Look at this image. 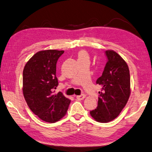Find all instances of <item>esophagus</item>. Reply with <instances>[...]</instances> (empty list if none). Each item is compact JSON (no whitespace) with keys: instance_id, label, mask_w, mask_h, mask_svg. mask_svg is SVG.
<instances>
[{"instance_id":"1","label":"esophagus","mask_w":152,"mask_h":152,"mask_svg":"<svg viewBox=\"0 0 152 152\" xmlns=\"http://www.w3.org/2000/svg\"><path fill=\"white\" fill-rule=\"evenodd\" d=\"M85 97H86V95L81 94V95H80V96H76V99H78V100H82Z\"/></svg>"}]
</instances>
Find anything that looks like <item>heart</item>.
I'll list each match as a JSON object with an SVG mask.
<instances>
[{
	"label": "heart",
	"mask_w": 152,
	"mask_h": 152,
	"mask_svg": "<svg viewBox=\"0 0 152 152\" xmlns=\"http://www.w3.org/2000/svg\"><path fill=\"white\" fill-rule=\"evenodd\" d=\"M78 56V59H82V58H87V59H88V58H89L88 52L86 51H85V50L80 51Z\"/></svg>",
	"instance_id": "b5f03b06"
}]
</instances>
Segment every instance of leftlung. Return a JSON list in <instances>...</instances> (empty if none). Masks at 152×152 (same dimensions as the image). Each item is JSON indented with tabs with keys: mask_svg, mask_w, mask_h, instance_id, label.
Returning a JSON list of instances; mask_svg holds the SVG:
<instances>
[{
	"mask_svg": "<svg viewBox=\"0 0 152 152\" xmlns=\"http://www.w3.org/2000/svg\"><path fill=\"white\" fill-rule=\"evenodd\" d=\"M107 62L102 75L96 80L101 86L98 106L90 114L96 122L107 123L116 118L128 102L131 93L128 66L117 52L106 51Z\"/></svg>",
	"mask_w": 152,
	"mask_h": 152,
	"instance_id": "left-lung-1",
	"label": "left lung"
}]
</instances>
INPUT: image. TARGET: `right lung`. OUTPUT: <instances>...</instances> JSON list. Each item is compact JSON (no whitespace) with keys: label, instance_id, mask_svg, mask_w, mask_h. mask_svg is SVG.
<instances>
[{"label":"right lung","instance_id":"right-lung-1","mask_svg":"<svg viewBox=\"0 0 152 152\" xmlns=\"http://www.w3.org/2000/svg\"><path fill=\"white\" fill-rule=\"evenodd\" d=\"M64 50H45L36 53L24 66L23 92L29 108L46 122L54 123L66 114L71 100L62 92L54 94L58 85L56 62Z\"/></svg>","mask_w":152,"mask_h":152}]
</instances>
